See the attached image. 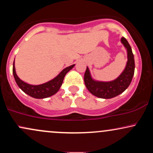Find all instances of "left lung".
<instances>
[{
  "label": "left lung",
  "instance_id": "8db88e82",
  "mask_svg": "<svg viewBox=\"0 0 153 153\" xmlns=\"http://www.w3.org/2000/svg\"><path fill=\"white\" fill-rule=\"evenodd\" d=\"M122 43L127 50V62L125 69L117 79L110 82L96 81L91 78L87 67L84 75V82L87 89L95 96L101 99H111L124 92L129 87L134 73V59L127 40L122 37Z\"/></svg>",
  "mask_w": 153,
  "mask_h": 153
}]
</instances>
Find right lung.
I'll return each mask as SVG.
<instances>
[{
	"label": "right lung",
	"instance_id": "1",
	"mask_svg": "<svg viewBox=\"0 0 153 153\" xmlns=\"http://www.w3.org/2000/svg\"><path fill=\"white\" fill-rule=\"evenodd\" d=\"M74 66L75 65H73L65 68L57 77L51 80L50 81L37 85H29V84L23 81L17 76L15 71L14 62L13 64V74L18 86L25 94H28L31 97L35 98V99H45V98H48L52 95L55 94L59 91L67 73L71 71Z\"/></svg>",
	"mask_w": 153,
	"mask_h": 153
}]
</instances>
